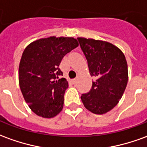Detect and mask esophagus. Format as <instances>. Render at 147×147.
Instances as JSON below:
<instances>
[{
  "instance_id": "1",
  "label": "esophagus",
  "mask_w": 147,
  "mask_h": 147,
  "mask_svg": "<svg viewBox=\"0 0 147 147\" xmlns=\"http://www.w3.org/2000/svg\"><path fill=\"white\" fill-rule=\"evenodd\" d=\"M77 80H78V78H76V79H74L73 80H72V83H73L74 84H76Z\"/></svg>"
}]
</instances>
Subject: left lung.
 I'll use <instances>...</instances> for the list:
<instances>
[{"label":"left lung","instance_id":"left-lung-1","mask_svg":"<svg viewBox=\"0 0 147 147\" xmlns=\"http://www.w3.org/2000/svg\"><path fill=\"white\" fill-rule=\"evenodd\" d=\"M88 60L91 76L96 77L91 90L81 95L84 107L91 112L102 115L113 109L122 98L128 81L126 57L109 42L78 37Z\"/></svg>","mask_w":147,"mask_h":147}]
</instances>
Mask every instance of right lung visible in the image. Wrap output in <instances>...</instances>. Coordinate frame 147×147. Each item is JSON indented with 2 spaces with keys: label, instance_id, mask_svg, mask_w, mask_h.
<instances>
[{
  "label": "right lung",
  "instance_id": "1",
  "mask_svg": "<svg viewBox=\"0 0 147 147\" xmlns=\"http://www.w3.org/2000/svg\"><path fill=\"white\" fill-rule=\"evenodd\" d=\"M73 37L39 39L24 50L19 65V85L25 102L43 118H53L63 107V95L68 88L59 65L63 57L78 47Z\"/></svg>",
  "mask_w": 147,
  "mask_h": 147
}]
</instances>
